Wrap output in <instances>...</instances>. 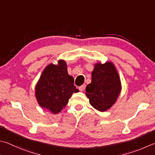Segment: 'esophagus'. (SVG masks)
<instances>
[{
	"instance_id": "34e87169",
	"label": "esophagus",
	"mask_w": 155,
	"mask_h": 155,
	"mask_svg": "<svg viewBox=\"0 0 155 155\" xmlns=\"http://www.w3.org/2000/svg\"><path fill=\"white\" fill-rule=\"evenodd\" d=\"M85 84H83V85H82L81 86H80L79 87V90H80V91H81V92H82V91H84V90L85 89Z\"/></svg>"
}]
</instances>
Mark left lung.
Returning a JSON list of instances; mask_svg holds the SVG:
<instances>
[{
    "label": "left lung",
    "mask_w": 155,
    "mask_h": 155,
    "mask_svg": "<svg viewBox=\"0 0 155 155\" xmlns=\"http://www.w3.org/2000/svg\"><path fill=\"white\" fill-rule=\"evenodd\" d=\"M121 88L120 76L113 62H97L92 72L91 83L86 86V95L94 109L105 112L117 101Z\"/></svg>",
    "instance_id": "left-lung-1"
}]
</instances>
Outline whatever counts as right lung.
Segmentation results:
<instances>
[{
  "mask_svg": "<svg viewBox=\"0 0 155 155\" xmlns=\"http://www.w3.org/2000/svg\"><path fill=\"white\" fill-rule=\"evenodd\" d=\"M78 91L73 78L68 74L66 62L59 60L58 64L51 63L43 71L35 86V97L41 107L56 114L65 107L72 94Z\"/></svg>",
  "mask_w": 155,
  "mask_h": 155,
  "instance_id": "add662e5",
  "label": "right lung"
}]
</instances>
